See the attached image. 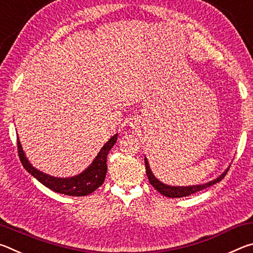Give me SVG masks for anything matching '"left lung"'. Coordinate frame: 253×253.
Wrapping results in <instances>:
<instances>
[{"label": "left lung", "mask_w": 253, "mask_h": 253, "mask_svg": "<svg viewBox=\"0 0 253 253\" xmlns=\"http://www.w3.org/2000/svg\"><path fill=\"white\" fill-rule=\"evenodd\" d=\"M145 168H146V174L148 176V181L149 183L152 184V186L160 192L161 194H163L164 196H168V198H185V196H188L193 193H196V192L199 191H202L204 188H207L209 186L213 185V184H215L217 182L222 181V178H223L226 173H228L229 169L225 170V172L221 175V176L217 177L216 179H214V181L209 182L207 184H203V185H194V186H169V185H165L164 183H162L158 181V179L154 176L151 169H149L148 166V162L146 158H145Z\"/></svg>", "instance_id": "1"}]
</instances>
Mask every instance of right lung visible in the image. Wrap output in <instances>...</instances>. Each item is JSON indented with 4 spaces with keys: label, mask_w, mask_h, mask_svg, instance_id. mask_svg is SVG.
I'll return each mask as SVG.
<instances>
[{
    "label": "right lung",
    "mask_w": 253,
    "mask_h": 253,
    "mask_svg": "<svg viewBox=\"0 0 253 253\" xmlns=\"http://www.w3.org/2000/svg\"><path fill=\"white\" fill-rule=\"evenodd\" d=\"M16 142H18L20 161L22 163L23 168L33 177H36L44 186L57 192V193L70 196H84L91 194L104 183L107 173V155H108L111 147L117 142V135L111 137L108 142L105 144V146L100 149L99 154L95 158V161L92 162V164L84 172L70 178H57L43 174L40 170L34 169L25 157L19 138Z\"/></svg>",
    "instance_id": "add662e5"
}]
</instances>
